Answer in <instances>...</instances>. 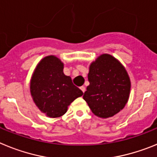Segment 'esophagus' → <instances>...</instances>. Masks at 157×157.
I'll return each mask as SVG.
<instances>
[{
	"label": "esophagus",
	"mask_w": 157,
	"mask_h": 157,
	"mask_svg": "<svg viewBox=\"0 0 157 157\" xmlns=\"http://www.w3.org/2000/svg\"><path fill=\"white\" fill-rule=\"evenodd\" d=\"M80 89H81V90L82 91L83 93H84V92H85V91H86V87H85V86H82L80 87Z\"/></svg>",
	"instance_id": "esophagus-1"
}]
</instances>
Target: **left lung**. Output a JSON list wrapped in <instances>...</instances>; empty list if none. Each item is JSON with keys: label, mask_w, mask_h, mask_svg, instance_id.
<instances>
[{"label": "left lung", "mask_w": 157, "mask_h": 157, "mask_svg": "<svg viewBox=\"0 0 157 157\" xmlns=\"http://www.w3.org/2000/svg\"><path fill=\"white\" fill-rule=\"evenodd\" d=\"M90 85L83 99L95 116L112 117L125 107L130 92V77L127 70L110 54H101L90 65Z\"/></svg>", "instance_id": "obj_1"}]
</instances>
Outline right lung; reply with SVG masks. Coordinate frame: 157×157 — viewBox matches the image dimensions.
Instances as JSON below:
<instances>
[{
  "label": "right lung",
  "mask_w": 157,
  "mask_h": 157,
  "mask_svg": "<svg viewBox=\"0 0 157 157\" xmlns=\"http://www.w3.org/2000/svg\"><path fill=\"white\" fill-rule=\"evenodd\" d=\"M32 99L40 111L49 118L60 117L82 91L63 73V63L56 56L41 59L36 66L30 82Z\"/></svg>",
  "instance_id": "obj_1"
}]
</instances>
